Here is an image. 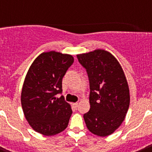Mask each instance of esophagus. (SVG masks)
I'll use <instances>...</instances> for the list:
<instances>
[{
    "instance_id": "1",
    "label": "esophagus",
    "mask_w": 152,
    "mask_h": 152,
    "mask_svg": "<svg viewBox=\"0 0 152 152\" xmlns=\"http://www.w3.org/2000/svg\"><path fill=\"white\" fill-rule=\"evenodd\" d=\"M72 106L75 109H76L78 107V102H75V103H72Z\"/></svg>"
}]
</instances>
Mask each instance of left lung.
<instances>
[{
    "instance_id": "8db88e82",
    "label": "left lung",
    "mask_w": 152,
    "mask_h": 152,
    "mask_svg": "<svg viewBox=\"0 0 152 152\" xmlns=\"http://www.w3.org/2000/svg\"><path fill=\"white\" fill-rule=\"evenodd\" d=\"M90 86V110L83 114L88 130L106 137L118 129L129 106V90L125 73L115 57L103 50L78 54Z\"/></svg>"
}]
</instances>
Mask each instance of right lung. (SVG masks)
<instances>
[{"instance_id":"1","label":"right lung","mask_w":152,"mask_h":152,"mask_svg":"<svg viewBox=\"0 0 152 152\" xmlns=\"http://www.w3.org/2000/svg\"><path fill=\"white\" fill-rule=\"evenodd\" d=\"M73 57L43 53L30 67L23 85L21 104L25 118L36 132L53 136L64 131L72 113L62 93V79L73 64Z\"/></svg>"}]
</instances>
